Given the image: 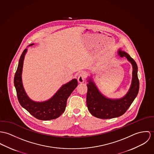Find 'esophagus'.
<instances>
[{"label": "esophagus", "mask_w": 154, "mask_h": 154, "mask_svg": "<svg viewBox=\"0 0 154 154\" xmlns=\"http://www.w3.org/2000/svg\"><path fill=\"white\" fill-rule=\"evenodd\" d=\"M85 81V75L84 74H80L78 77V82L80 83H83Z\"/></svg>", "instance_id": "obj_1"}]
</instances>
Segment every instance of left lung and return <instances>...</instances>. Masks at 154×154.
Here are the masks:
<instances>
[{"instance_id":"1","label":"left lung","mask_w":154,"mask_h":154,"mask_svg":"<svg viewBox=\"0 0 154 154\" xmlns=\"http://www.w3.org/2000/svg\"><path fill=\"white\" fill-rule=\"evenodd\" d=\"M118 54L125 57L132 66V79L127 93L119 99H111L103 94L94 83L93 75L87 77V106L90 113L97 118L112 119L123 115L130 107L137 95L139 82L137 77V66L136 62L126 52L120 48Z\"/></svg>"}]
</instances>
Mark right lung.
I'll use <instances>...</instances> for the list:
<instances>
[{
	"instance_id": "right-lung-1",
	"label": "right lung",
	"mask_w": 154,
	"mask_h": 154,
	"mask_svg": "<svg viewBox=\"0 0 154 154\" xmlns=\"http://www.w3.org/2000/svg\"><path fill=\"white\" fill-rule=\"evenodd\" d=\"M30 44L28 47L34 45ZM28 49L22 52L18 63L14 77V85L17 93V99L20 105L35 118L42 120L54 119L60 117L65 111L69 96L78 85L76 79H74L62 85L51 97L45 101L36 102L27 95L22 80L23 64Z\"/></svg>"
}]
</instances>
